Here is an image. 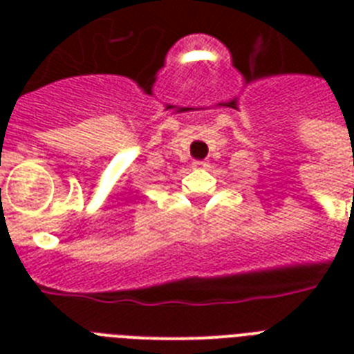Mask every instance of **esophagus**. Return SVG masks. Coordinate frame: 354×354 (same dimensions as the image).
<instances>
[{"label": "esophagus", "instance_id": "esophagus-1", "mask_svg": "<svg viewBox=\"0 0 354 354\" xmlns=\"http://www.w3.org/2000/svg\"><path fill=\"white\" fill-rule=\"evenodd\" d=\"M193 167L194 169H202V167H207V163L205 161H193Z\"/></svg>", "mask_w": 354, "mask_h": 354}]
</instances>
